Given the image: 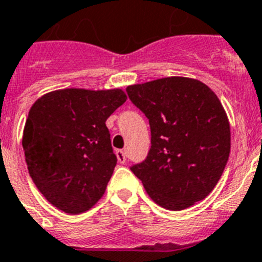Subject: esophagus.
Here are the masks:
<instances>
[{"instance_id": "esophagus-1", "label": "esophagus", "mask_w": 262, "mask_h": 262, "mask_svg": "<svg viewBox=\"0 0 262 262\" xmlns=\"http://www.w3.org/2000/svg\"><path fill=\"white\" fill-rule=\"evenodd\" d=\"M115 154L116 158H118V162H119L120 164H124V163H126V152H124L123 149H118Z\"/></svg>"}]
</instances>
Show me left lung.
Masks as SVG:
<instances>
[{
	"mask_svg": "<svg viewBox=\"0 0 262 262\" xmlns=\"http://www.w3.org/2000/svg\"><path fill=\"white\" fill-rule=\"evenodd\" d=\"M147 116L151 148L129 169L156 204L180 211L203 200L217 184L231 151L227 114L200 80L169 77L126 89Z\"/></svg>",
	"mask_w": 262,
	"mask_h": 262,
	"instance_id": "obj_1",
	"label": "left lung"
}]
</instances>
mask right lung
Listing matches in <instances>:
<instances>
[{"label":"right lung","mask_w":262,"mask_h":262,"mask_svg":"<svg viewBox=\"0 0 262 262\" xmlns=\"http://www.w3.org/2000/svg\"><path fill=\"white\" fill-rule=\"evenodd\" d=\"M126 99L118 89H64L31 106L22 138L29 173L61 211L82 213L103 196L116 165L106 120Z\"/></svg>","instance_id":"obj_1"}]
</instances>
